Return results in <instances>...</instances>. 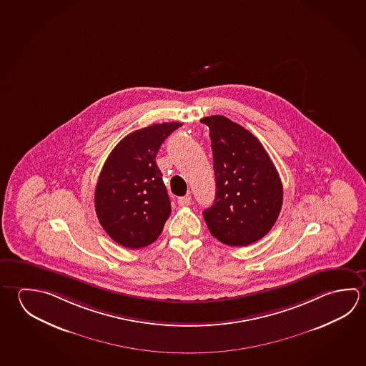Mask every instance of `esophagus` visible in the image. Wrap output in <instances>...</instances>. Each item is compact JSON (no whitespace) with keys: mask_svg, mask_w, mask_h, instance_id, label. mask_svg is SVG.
<instances>
[{"mask_svg":"<svg viewBox=\"0 0 366 366\" xmlns=\"http://www.w3.org/2000/svg\"><path fill=\"white\" fill-rule=\"evenodd\" d=\"M177 203H179L180 207H186V205H189L192 203V197H190V195L181 197V198L177 199Z\"/></svg>","mask_w":366,"mask_h":366,"instance_id":"1","label":"esophagus"}]
</instances>
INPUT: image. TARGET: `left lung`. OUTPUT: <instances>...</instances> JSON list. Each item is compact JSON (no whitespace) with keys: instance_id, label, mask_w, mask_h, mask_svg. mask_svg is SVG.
Returning <instances> with one entry per match:
<instances>
[{"instance_id":"left-lung-1","label":"left lung","mask_w":366,"mask_h":366,"mask_svg":"<svg viewBox=\"0 0 366 366\" xmlns=\"http://www.w3.org/2000/svg\"><path fill=\"white\" fill-rule=\"evenodd\" d=\"M209 129L216 177L214 203L203 212L221 243L245 247L264 237L282 204L275 166L256 136L224 116L200 119Z\"/></svg>"}]
</instances>
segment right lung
<instances>
[{
	"instance_id": "1",
	"label": "right lung",
	"mask_w": 366,
	"mask_h": 366,
	"mask_svg": "<svg viewBox=\"0 0 366 366\" xmlns=\"http://www.w3.org/2000/svg\"><path fill=\"white\" fill-rule=\"evenodd\" d=\"M182 124L155 123L126 136L112 150L97 180L99 222L129 249L154 243L171 214V202L155 157L162 142Z\"/></svg>"
}]
</instances>
